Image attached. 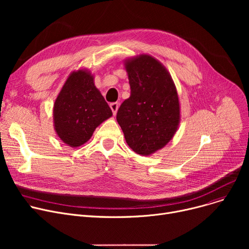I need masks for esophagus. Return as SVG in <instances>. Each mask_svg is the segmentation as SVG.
Returning a JSON list of instances; mask_svg holds the SVG:
<instances>
[{
    "mask_svg": "<svg viewBox=\"0 0 249 249\" xmlns=\"http://www.w3.org/2000/svg\"><path fill=\"white\" fill-rule=\"evenodd\" d=\"M110 108H111L113 114L116 115L117 111H118V108H119V104H118V103H111L110 104Z\"/></svg>",
    "mask_w": 249,
    "mask_h": 249,
    "instance_id": "obj_1",
    "label": "esophagus"
}]
</instances>
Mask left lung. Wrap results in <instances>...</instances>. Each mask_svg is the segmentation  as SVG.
<instances>
[{
  "label": "left lung",
  "mask_w": 249,
  "mask_h": 249,
  "mask_svg": "<svg viewBox=\"0 0 249 249\" xmlns=\"http://www.w3.org/2000/svg\"><path fill=\"white\" fill-rule=\"evenodd\" d=\"M131 95L117 113L126 143L147 156L173 139L180 121L179 100L171 73L149 54L124 60Z\"/></svg>",
  "instance_id": "1"
}]
</instances>
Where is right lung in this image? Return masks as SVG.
<instances>
[{
	"label": "right lung",
	"mask_w": 249,
	"mask_h": 249,
	"mask_svg": "<svg viewBox=\"0 0 249 249\" xmlns=\"http://www.w3.org/2000/svg\"><path fill=\"white\" fill-rule=\"evenodd\" d=\"M94 78L86 69L71 72L53 105L55 132L73 148L85 144L96 128L113 115Z\"/></svg>",
	"instance_id": "1"
}]
</instances>
